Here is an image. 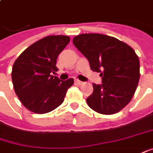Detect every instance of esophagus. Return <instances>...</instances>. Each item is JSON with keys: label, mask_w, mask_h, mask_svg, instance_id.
<instances>
[{"label": "esophagus", "mask_w": 153, "mask_h": 153, "mask_svg": "<svg viewBox=\"0 0 153 153\" xmlns=\"http://www.w3.org/2000/svg\"><path fill=\"white\" fill-rule=\"evenodd\" d=\"M75 82H76V84H78L79 85H81L84 84V82L80 81V80H79V79H75Z\"/></svg>", "instance_id": "obj_1"}]
</instances>
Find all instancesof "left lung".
<instances>
[{
    "label": "left lung",
    "instance_id": "left-lung-1",
    "mask_svg": "<svg viewBox=\"0 0 153 153\" xmlns=\"http://www.w3.org/2000/svg\"><path fill=\"white\" fill-rule=\"evenodd\" d=\"M73 43L86 57L91 70L101 73L102 84H93L88 106L101 114H114L129 104L140 79V61L133 48L112 36L81 34Z\"/></svg>",
    "mask_w": 153,
    "mask_h": 153
}]
</instances>
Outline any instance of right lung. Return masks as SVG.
<instances>
[{
    "label": "right lung",
    "instance_id": "obj_1",
    "mask_svg": "<svg viewBox=\"0 0 153 153\" xmlns=\"http://www.w3.org/2000/svg\"><path fill=\"white\" fill-rule=\"evenodd\" d=\"M67 35H50L34 42L14 62L12 80L16 95L28 110L49 113L63 102L74 79L60 80L51 73L57 71L56 58L69 43Z\"/></svg>",
    "mask_w": 153,
    "mask_h": 153
}]
</instances>
